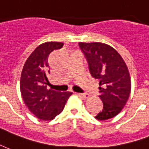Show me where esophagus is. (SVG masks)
<instances>
[{
    "label": "esophagus",
    "mask_w": 149,
    "mask_h": 149,
    "mask_svg": "<svg viewBox=\"0 0 149 149\" xmlns=\"http://www.w3.org/2000/svg\"><path fill=\"white\" fill-rule=\"evenodd\" d=\"M78 95L79 96H80V97H83V98H88V97H90V95L88 94H80V93H79L78 94Z\"/></svg>",
    "instance_id": "obj_1"
}]
</instances>
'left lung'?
<instances>
[{"mask_svg":"<svg viewBox=\"0 0 149 149\" xmlns=\"http://www.w3.org/2000/svg\"><path fill=\"white\" fill-rule=\"evenodd\" d=\"M88 63L91 76L99 80L100 98L103 109L95 117L108 120L125 106L131 91V80L126 64L120 54L102 43H79Z\"/></svg>","mask_w":149,"mask_h":149,"instance_id":"8db88e82","label":"left lung"}]
</instances>
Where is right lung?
<instances>
[{
	"label": "right lung",
	"instance_id": "obj_1",
	"mask_svg": "<svg viewBox=\"0 0 149 149\" xmlns=\"http://www.w3.org/2000/svg\"><path fill=\"white\" fill-rule=\"evenodd\" d=\"M63 43L47 42L38 46L26 60L20 77V92L30 111L37 118L51 120L64 109L71 92L47 90L49 55L62 48Z\"/></svg>",
	"mask_w": 149,
	"mask_h": 149
}]
</instances>
